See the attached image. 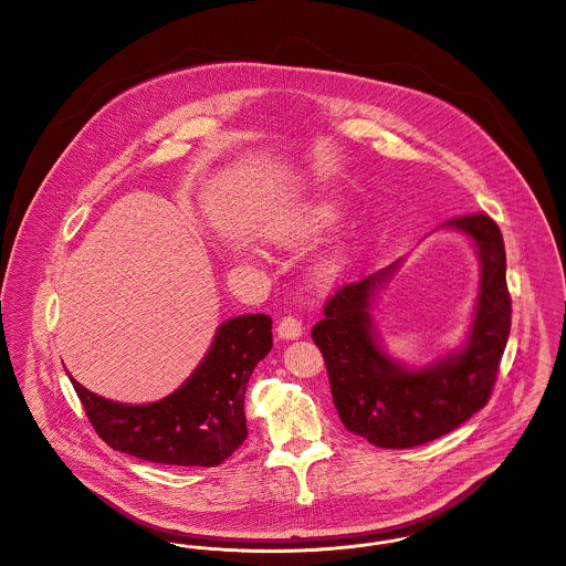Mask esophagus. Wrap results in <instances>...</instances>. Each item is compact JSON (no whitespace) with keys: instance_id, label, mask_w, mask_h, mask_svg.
<instances>
[{"instance_id":"esophagus-1","label":"esophagus","mask_w":566,"mask_h":566,"mask_svg":"<svg viewBox=\"0 0 566 566\" xmlns=\"http://www.w3.org/2000/svg\"><path fill=\"white\" fill-rule=\"evenodd\" d=\"M276 334L283 340H294V338H301L303 325H301V321L296 316H283L279 321V325H276Z\"/></svg>"}]
</instances>
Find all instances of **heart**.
I'll list each match as a JSON object with an SVG mask.
<instances>
[{"label": "heart", "mask_w": 566, "mask_h": 566, "mask_svg": "<svg viewBox=\"0 0 566 566\" xmlns=\"http://www.w3.org/2000/svg\"><path fill=\"white\" fill-rule=\"evenodd\" d=\"M338 221V206L329 199H316L307 201L303 206H296L292 210H285L281 217L274 219L270 234L285 245H298L307 243L312 239H318L323 232H327ZM323 270L327 274H334L340 270V259H327L323 263Z\"/></svg>", "instance_id": "heart-1"}]
</instances>
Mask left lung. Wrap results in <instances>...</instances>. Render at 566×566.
<instances>
[{
  "label": "left lung",
  "instance_id": "left-lung-1",
  "mask_svg": "<svg viewBox=\"0 0 566 566\" xmlns=\"http://www.w3.org/2000/svg\"><path fill=\"white\" fill-rule=\"evenodd\" d=\"M443 226L463 230L481 259L476 314L459 354L423 369H403L379 349L369 307L399 261L338 287L323 307L325 318L312 329L345 428L377 448H412L448 434L490 401L496 384L512 327L501 228L485 212Z\"/></svg>",
  "mask_w": 566,
  "mask_h": 566
}]
</instances>
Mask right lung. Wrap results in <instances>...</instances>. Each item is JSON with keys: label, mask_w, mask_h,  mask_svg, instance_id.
I'll use <instances>...</instances> for the list:
<instances>
[{"label": "right lung", "mask_w": 566, "mask_h": 566, "mask_svg": "<svg viewBox=\"0 0 566 566\" xmlns=\"http://www.w3.org/2000/svg\"><path fill=\"white\" fill-rule=\"evenodd\" d=\"M272 349V318L248 314L226 321L195 374L169 397L132 406L72 386L96 434L114 450L165 465L212 468L248 437L245 386Z\"/></svg>", "instance_id": "right-lung-1"}]
</instances>
